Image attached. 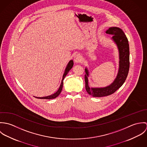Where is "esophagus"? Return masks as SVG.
I'll list each match as a JSON object with an SVG mask.
<instances>
[{
  "label": "esophagus",
  "mask_w": 147,
  "mask_h": 147,
  "mask_svg": "<svg viewBox=\"0 0 147 147\" xmlns=\"http://www.w3.org/2000/svg\"><path fill=\"white\" fill-rule=\"evenodd\" d=\"M82 61V57L79 55V54H77L75 56V58H74V61L76 62V63H80Z\"/></svg>",
  "instance_id": "esophagus-1"
}]
</instances>
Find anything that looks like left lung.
<instances>
[{
    "label": "left lung",
    "mask_w": 147,
    "mask_h": 147,
    "mask_svg": "<svg viewBox=\"0 0 147 147\" xmlns=\"http://www.w3.org/2000/svg\"><path fill=\"white\" fill-rule=\"evenodd\" d=\"M107 34L113 36L112 40L115 43L119 51V69L114 82L104 88H90L88 85L89 71L86 68L85 71V89L88 93L93 97H101L114 93L125 83L129 68V50L128 39L123 31L118 27H110L106 31Z\"/></svg>",
    "instance_id": "1"
}]
</instances>
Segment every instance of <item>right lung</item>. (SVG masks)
<instances>
[{
    "instance_id": "right-lung-1",
    "label": "right lung",
    "mask_w": 147,
    "mask_h": 147,
    "mask_svg": "<svg viewBox=\"0 0 147 147\" xmlns=\"http://www.w3.org/2000/svg\"><path fill=\"white\" fill-rule=\"evenodd\" d=\"M73 65H74V62H73L72 60H71L68 63V64H67V67H66V68L65 69L64 73L63 75V78H62V82H61V85H60L58 91L56 93H54V94H51L50 96H46V97H35L37 98H40V99H47V100L53 99V98H55L57 97L60 94V93L62 92V88H63V80L65 78V76L68 73V72L69 71V70L72 68Z\"/></svg>"
}]
</instances>
